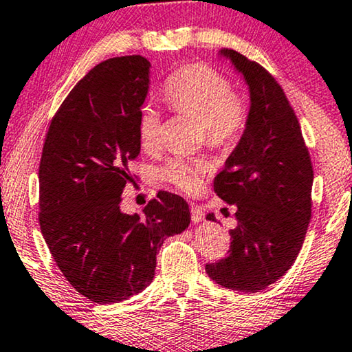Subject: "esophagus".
<instances>
[{"instance_id":"obj_1","label":"esophagus","mask_w":352,"mask_h":352,"mask_svg":"<svg viewBox=\"0 0 352 352\" xmlns=\"http://www.w3.org/2000/svg\"><path fill=\"white\" fill-rule=\"evenodd\" d=\"M191 220H192V223H201L202 220H204V212H202V209L199 206H196V204H191Z\"/></svg>"}]
</instances>
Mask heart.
Masks as SVG:
<instances>
[{
	"label": "heart",
	"instance_id": "1",
	"mask_svg": "<svg viewBox=\"0 0 352 352\" xmlns=\"http://www.w3.org/2000/svg\"><path fill=\"white\" fill-rule=\"evenodd\" d=\"M164 98L172 110L185 113L201 122L206 142L212 146H228L244 131L245 108L232 97L226 79L210 67L188 65L175 72L166 84ZM138 138L145 150H153L161 140V113L145 105L138 118ZM207 169L204 161L172 160L162 175L183 191L192 192L201 186V175Z\"/></svg>",
	"mask_w": 352,
	"mask_h": 352
}]
</instances>
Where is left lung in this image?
I'll return each instance as SVG.
<instances>
[{
  "label": "left lung",
  "instance_id": "left-lung-1",
  "mask_svg": "<svg viewBox=\"0 0 352 352\" xmlns=\"http://www.w3.org/2000/svg\"><path fill=\"white\" fill-rule=\"evenodd\" d=\"M249 87L244 132L215 177L214 190L236 207L231 252L206 265L212 280L258 292L280 279L303 245L311 219L313 166L294 110L276 79L242 54L220 49ZM207 220L217 221L214 214Z\"/></svg>",
  "mask_w": 352,
  "mask_h": 352
}]
</instances>
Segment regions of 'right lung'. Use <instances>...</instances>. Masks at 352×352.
Returning a JSON list of instances; mask_svg holds the SVG:
<instances>
[{"label": "right lung", "instance_id": "obj_1", "mask_svg": "<svg viewBox=\"0 0 352 352\" xmlns=\"http://www.w3.org/2000/svg\"><path fill=\"white\" fill-rule=\"evenodd\" d=\"M142 56L110 58L79 81L58 108L39 164V226L73 289L98 305L120 303L153 282L156 254L190 226V206L172 192L143 215L121 210L140 153L138 118L150 89Z\"/></svg>", "mask_w": 352, "mask_h": 352}]
</instances>
